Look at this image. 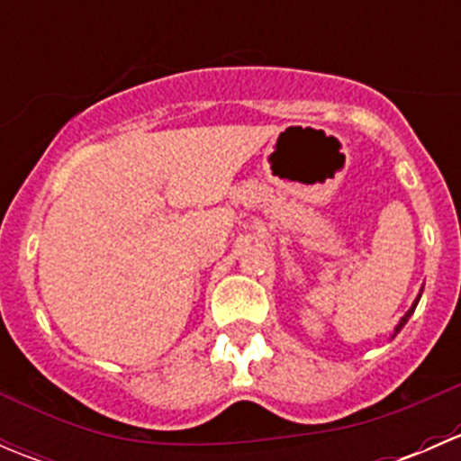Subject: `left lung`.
<instances>
[{
    "label": "left lung",
    "instance_id": "left-lung-1",
    "mask_svg": "<svg viewBox=\"0 0 461 461\" xmlns=\"http://www.w3.org/2000/svg\"><path fill=\"white\" fill-rule=\"evenodd\" d=\"M421 292H424V287H421V290H420V294H417V299H415V301H412L411 310H408V312H406V314H403V317H402V319H399V323H397V325H394V332H393V337H390V339H394V337H397V332H402V328H403V325H406V323H408V319H411V314H412V312H415L417 303H420V299H421Z\"/></svg>",
    "mask_w": 461,
    "mask_h": 461
}]
</instances>
